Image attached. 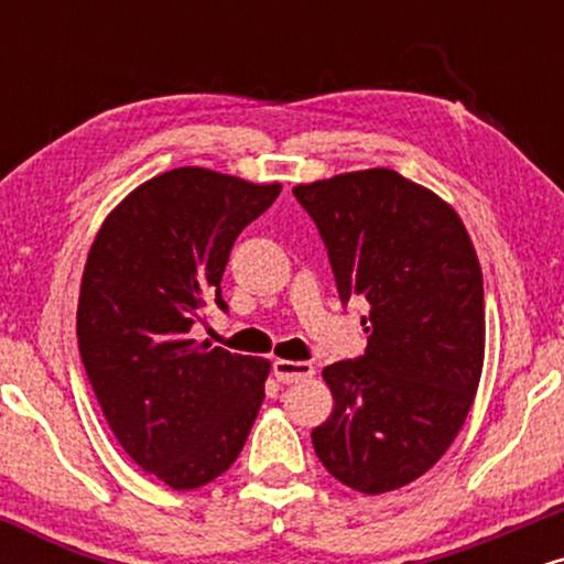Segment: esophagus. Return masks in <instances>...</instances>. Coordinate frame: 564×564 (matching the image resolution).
<instances>
[{"label": "esophagus", "mask_w": 564, "mask_h": 564, "mask_svg": "<svg viewBox=\"0 0 564 564\" xmlns=\"http://www.w3.org/2000/svg\"><path fill=\"white\" fill-rule=\"evenodd\" d=\"M273 373L281 384H294V381H304L313 377V366L302 364V360H273Z\"/></svg>", "instance_id": "esophagus-1"}]
</instances>
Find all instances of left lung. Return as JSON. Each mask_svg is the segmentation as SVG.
<instances>
[{
  "label": "left lung",
  "instance_id": "obj_1",
  "mask_svg": "<svg viewBox=\"0 0 564 564\" xmlns=\"http://www.w3.org/2000/svg\"><path fill=\"white\" fill-rule=\"evenodd\" d=\"M341 302L366 296L368 347L323 368L334 411L313 448L366 496L419 480L462 432L485 360L482 270L456 209L384 166L302 183Z\"/></svg>",
  "mask_w": 564,
  "mask_h": 564
}]
</instances>
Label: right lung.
<instances>
[{
    "mask_svg": "<svg viewBox=\"0 0 564 564\" xmlns=\"http://www.w3.org/2000/svg\"><path fill=\"white\" fill-rule=\"evenodd\" d=\"M281 193L180 166L108 212L84 268L76 336L84 371L121 448L172 490L230 469L264 400L270 360L191 339L219 296L232 241Z\"/></svg>",
    "mask_w": 564,
    "mask_h": 564,
    "instance_id": "1",
    "label": "right lung"
}]
</instances>
